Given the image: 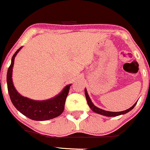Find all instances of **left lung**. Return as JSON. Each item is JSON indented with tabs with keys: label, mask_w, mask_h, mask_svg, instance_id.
<instances>
[{
	"label": "left lung",
	"mask_w": 150,
	"mask_h": 150,
	"mask_svg": "<svg viewBox=\"0 0 150 150\" xmlns=\"http://www.w3.org/2000/svg\"><path fill=\"white\" fill-rule=\"evenodd\" d=\"M85 96H86V100H87V103H88V105H89V108H90L92 111L96 113H98V114L101 115L107 116V117H115V116H118V115H121L126 114V113H127V112H129V111H131V110H132V109L135 107V106L136 105L137 102H138V101L135 102L132 107H131L130 108L127 109V110H124V111L110 112V111H106V110H102V109H100V108H98V107H96V106H95L94 103H92V100H91L89 95H88V92H87V90H86V89H85Z\"/></svg>",
	"instance_id": "left-lung-1"
}]
</instances>
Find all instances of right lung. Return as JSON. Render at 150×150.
I'll return each instance as SVG.
<instances>
[{
	"label": "right lung",
	"instance_id": "1",
	"mask_svg": "<svg viewBox=\"0 0 150 150\" xmlns=\"http://www.w3.org/2000/svg\"><path fill=\"white\" fill-rule=\"evenodd\" d=\"M21 49L22 47L12 56L6 76L8 92L12 104L23 115L34 121H47L58 117L64 112L66 99L71 84L66 86L58 95L47 100H35L22 96L15 89L12 78L15 56Z\"/></svg>",
	"mask_w": 150,
	"mask_h": 150
}]
</instances>
